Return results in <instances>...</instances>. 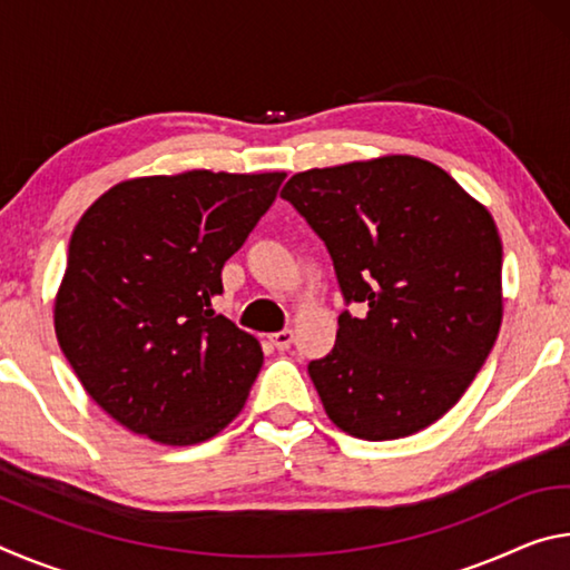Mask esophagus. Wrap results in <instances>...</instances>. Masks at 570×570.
<instances>
[{
	"label": "esophagus",
	"instance_id": "34e87169",
	"mask_svg": "<svg viewBox=\"0 0 570 570\" xmlns=\"http://www.w3.org/2000/svg\"><path fill=\"white\" fill-rule=\"evenodd\" d=\"M268 340H272V344L276 346L278 352H286L288 346H292V342H294V332L292 330H284V332H276V334H272L268 336Z\"/></svg>",
	"mask_w": 570,
	"mask_h": 570
}]
</instances>
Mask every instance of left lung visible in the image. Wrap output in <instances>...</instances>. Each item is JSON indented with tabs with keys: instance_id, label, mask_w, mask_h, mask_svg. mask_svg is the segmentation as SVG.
Masks as SVG:
<instances>
[{
	"instance_id": "8db88e82",
	"label": "left lung",
	"mask_w": 570,
	"mask_h": 570,
	"mask_svg": "<svg viewBox=\"0 0 570 570\" xmlns=\"http://www.w3.org/2000/svg\"><path fill=\"white\" fill-rule=\"evenodd\" d=\"M282 196L326 244L346 304L334 350L308 362L330 420L360 440L438 422L475 380L503 322V244L490 210L414 156L312 168Z\"/></svg>"
}]
</instances>
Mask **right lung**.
Segmentation results:
<instances>
[{"label": "right lung", "mask_w": 570, "mask_h": 570, "mask_svg": "<svg viewBox=\"0 0 570 570\" xmlns=\"http://www.w3.org/2000/svg\"><path fill=\"white\" fill-rule=\"evenodd\" d=\"M286 173L122 180L77 220L55 334L85 392L135 435L196 445L244 410L264 352L216 314L220 268Z\"/></svg>", "instance_id": "obj_1"}]
</instances>
